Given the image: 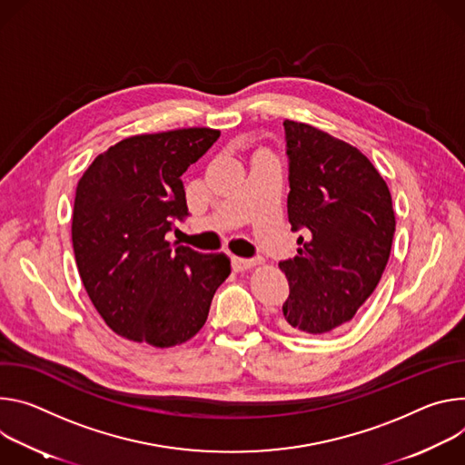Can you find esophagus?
Returning <instances> with one entry per match:
<instances>
[{
  "instance_id": "esophagus-1",
  "label": "esophagus",
  "mask_w": 465,
  "mask_h": 465,
  "mask_svg": "<svg viewBox=\"0 0 465 465\" xmlns=\"http://www.w3.org/2000/svg\"><path fill=\"white\" fill-rule=\"evenodd\" d=\"M231 262H232L234 272H245V270H251L252 266L259 264L254 259H242V256H232Z\"/></svg>"
}]
</instances>
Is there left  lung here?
Wrapping results in <instances>:
<instances>
[{"label": "left lung", "mask_w": 465, "mask_h": 465, "mask_svg": "<svg viewBox=\"0 0 465 465\" xmlns=\"http://www.w3.org/2000/svg\"><path fill=\"white\" fill-rule=\"evenodd\" d=\"M288 220L297 256L279 262L290 332L343 331L375 292L390 259L395 214L388 184L366 154L308 124L284 120Z\"/></svg>", "instance_id": "obj_1"}]
</instances>
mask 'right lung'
Segmentation results:
<instances>
[{"label":"right lung","instance_id":"add662e5","mask_svg":"<svg viewBox=\"0 0 465 465\" xmlns=\"http://www.w3.org/2000/svg\"><path fill=\"white\" fill-rule=\"evenodd\" d=\"M218 138L209 127L131 136L97 154L77 184L72 242L81 281L99 316L131 341H188L231 275L227 254L166 242L188 216L181 175Z\"/></svg>","mask_w":465,"mask_h":465}]
</instances>
